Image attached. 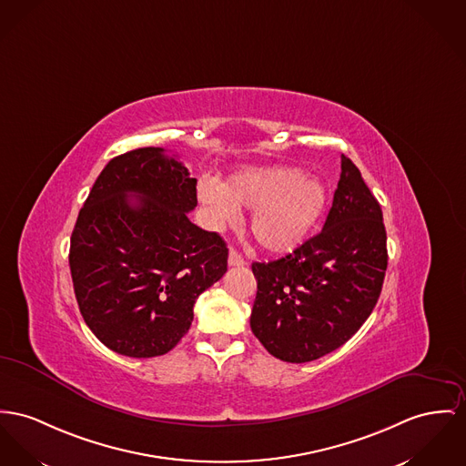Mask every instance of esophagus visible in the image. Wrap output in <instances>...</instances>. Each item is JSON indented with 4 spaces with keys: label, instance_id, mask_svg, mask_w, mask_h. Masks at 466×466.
Instances as JSON below:
<instances>
[{
    "label": "esophagus",
    "instance_id": "obj_1",
    "mask_svg": "<svg viewBox=\"0 0 466 466\" xmlns=\"http://www.w3.org/2000/svg\"><path fill=\"white\" fill-rule=\"evenodd\" d=\"M228 265L229 267H244L246 265V259L242 254H238V250L231 248L229 250V256H228Z\"/></svg>",
    "mask_w": 466,
    "mask_h": 466
}]
</instances>
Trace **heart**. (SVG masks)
<instances>
[{
    "mask_svg": "<svg viewBox=\"0 0 466 466\" xmlns=\"http://www.w3.org/2000/svg\"><path fill=\"white\" fill-rule=\"evenodd\" d=\"M198 198L218 226L235 222L238 208L252 210L248 228L258 246L272 254L300 248L319 224L329 188L300 167H258L224 184L201 182Z\"/></svg>",
    "mask_w": 466,
    "mask_h": 466,
    "instance_id": "heart-1",
    "label": "heart"
}]
</instances>
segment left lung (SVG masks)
I'll return each instance as SVG.
<instances>
[{
  "label": "left lung",
  "instance_id": "obj_1",
  "mask_svg": "<svg viewBox=\"0 0 466 466\" xmlns=\"http://www.w3.org/2000/svg\"><path fill=\"white\" fill-rule=\"evenodd\" d=\"M387 258L380 203L359 167L342 156L323 229L279 259L252 263V334L270 355L291 364L338 350L374 309Z\"/></svg>",
  "mask_w": 466,
  "mask_h": 466
}]
</instances>
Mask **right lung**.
Returning a JSON list of instances; mask_svg holds the SVG:
<instances>
[{
  "label": "right lung",
  "mask_w": 466,
  "mask_h": 466,
  "mask_svg": "<svg viewBox=\"0 0 466 466\" xmlns=\"http://www.w3.org/2000/svg\"><path fill=\"white\" fill-rule=\"evenodd\" d=\"M196 178L162 148H137L102 169L70 237L79 310L109 350L158 357L186 336L198 297L228 270V248L192 224Z\"/></svg>",
  "instance_id": "1"
}]
</instances>
